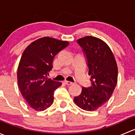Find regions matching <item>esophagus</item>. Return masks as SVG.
Instances as JSON below:
<instances>
[{
	"mask_svg": "<svg viewBox=\"0 0 135 135\" xmlns=\"http://www.w3.org/2000/svg\"><path fill=\"white\" fill-rule=\"evenodd\" d=\"M65 84H66V85H71V84H73V82H71V81H65Z\"/></svg>",
	"mask_w": 135,
	"mask_h": 135,
	"instance_id": "34e87169",
	"label": "esophagus"
}]
</instances>
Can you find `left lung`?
Here are the masks:
<instances>
[{
  "instance_id": "1",
  "label": "left lung",
  "mask_w": 135,
  "mask_h": 135,
  "mask_svg": "<svg viewBox=\"0 0 135 135\" xmlns=\"http://www.w3.org/2000/svg\"><path fill=\"white\" fill-rule=\"evenodd\" d=\"M77 42L86 55L92 85L82 87L74 101L81 109L94 111L111 97L118 82V66L111 49L101 39L88 36Z\"/></svg>"
}]
</instances>
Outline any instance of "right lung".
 I'll list each match as a JSON object with an SVG mask.
<instances>
[{
	"label": "right lung",
	"mask_w": 135,
	"mask_h": 135,
	"mask_svg": "<svg viewBox=\"0 0 135 135\" xmlns=\"http://www.w3.org/2000/svg\"><path fill=\"white\" fill-rule=\"evenodd\" d=\"M69 42L48 36L30 44L17 68V84L27 104L36 111L47 109L54 103V91L62 83L48 78L55 55Z\"/></svg>",
	"instance_id": "add662e5"
}]
</instances>
